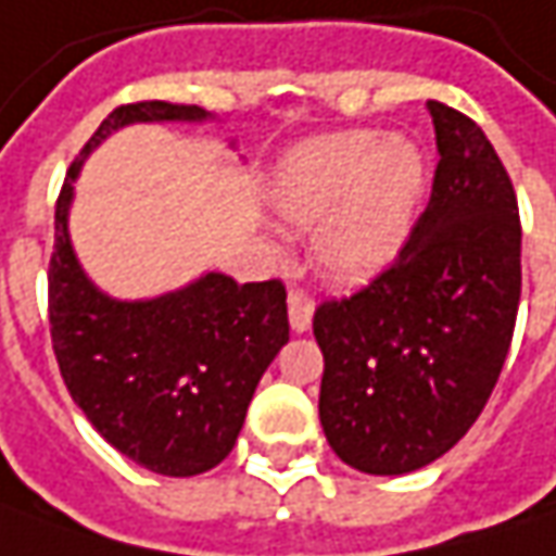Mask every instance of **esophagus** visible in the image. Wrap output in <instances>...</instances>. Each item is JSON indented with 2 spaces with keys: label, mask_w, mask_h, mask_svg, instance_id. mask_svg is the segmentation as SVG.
<instances>
[{
  "label": "esophagus",
  "mask_w": 556,
  "mask_h": 556,
  "mask_svg": "<svg viewBox=\"0 0 556 556\" xmlns=\"http://www.w3.org/2000/svg\"><path fill=\"white\" fill-rule=\"evenodd\" d=\"M314 323V298L304 292H289V326L292 332H307Z\"/></svg>",
  "instance_id": "34e87169"
}]
</instances>
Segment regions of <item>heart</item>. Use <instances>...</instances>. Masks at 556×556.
Returning <instances> with one entry per match:
<instances>
[{"instance_id": "1", "label": "heart", "mask_w": 556, "mask_h": 556, "mask_svg": "<svg viewBox=\"0 0 556 556\" xmlns=\"http://www.w3.org/2000/svg\"><path fill=\"white\" fill-rule=\"evenodd\" d=\"M425 193V156L406 135L341 131L292 150L270 202L292 227H314L316 264L341 282L388 267L406 245Z\"/></svg>"}]
</instances>
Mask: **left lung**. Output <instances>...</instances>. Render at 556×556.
<instances>
[{
	"label": "left lung",
	"instance_id": "8db88e82",
	"mask_svg": "<svg viewBox=\"0 0 556 556\" xmlns=\"http://www.w3.org/2000/svg\"><path fill=\"white\" fill-rule=\"evenodd\" d=\"M440 163L400 258L366 289L323 301L319 425L375 477L437 462L468 433L505 366L520 304V215L495 147L428 101Z\"/></svg>",
	"mask_w": 556,
	"mask_h": 556
}]
</instances>
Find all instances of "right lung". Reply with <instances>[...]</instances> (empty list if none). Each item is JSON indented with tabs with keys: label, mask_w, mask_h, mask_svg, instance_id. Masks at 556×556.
<instances>
[{
	"label": "right lung",
	"mask_w": 556,
	"mask_h": 556,
	"mask_svg": "<svg viewBox=\"0 0 556 556\" xmlns=\"http://www.w3.org/2000/svg\"><path fill=\"white\" fill-rule=\"evenodd\" d=\"M212 119L165 101L116 106L70 165L54 208L49 323L64 384L113 450L163 477L205 473L230 455L261 375L289 341L286 289L205 270L156 298L106 295L70 240L73 184L91 150L125 125Z\"/></svg>",
	"instance_id": "obj_1"
}]
</instances>
